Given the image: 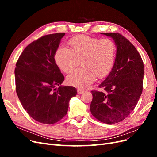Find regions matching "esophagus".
I'll return each instance as SVG.
<instances>
[{"label":"esophagus","mask_w":157,"mask_h":157,"mask_svg":"<svg viewBox=\"0 0 157 157\" xmlns=\"http://www.w3.org/2000/svg\"><path fill=\"white\" fill-rule=\"evenodd\" d=\"M77 92H78V94H83L84 92V90H81V89H78L77 90Z\"/></svg>","instance_id":"obj_1"}]
</instances>
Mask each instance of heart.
<instances>
[{
    "mask_svg": "<svg viewBox=\"0 0 157 157\" xmlns=\"http://www.w3.org/2000/svg\"><path fill=\"white\" fill-rule=\"evenodd\" d=\"M69 44L71 50L60 46L55 55L57 65L66 73L82 61L83 67L74 70L67 77L69 85L87 88L97 77L103 78L111 72L115 63L117 48L111 39L80 35L71 39Z\"/></svg>",
    "mask_w": 157,
    "mask_h": 157,
    "instance_id": "b5f03b06",
    "label": "heart"
}]
</instances>
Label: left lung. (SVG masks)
Wrapping results in <instances>:
<instances>
[{
  "mask_svg": "<svg viewBox=\"0 0 157 157\" xmlns=\"http://www.w3.org/2000/svg\"><path fill=\"white\" fill-rule=\"evenodd\" d=\"M101 34L115 41L117 56L111 72L99 85L105 92L92 90L90 109L96 119L112 124L125 119L136 106L143 90L144 66L139 52L124 36Z\"/></svg>",
  "mask_w": 157,
  "mask_h": 157,
  "instance_id": "left-lung-1",
  "label": "left lung"
}]
</instances>
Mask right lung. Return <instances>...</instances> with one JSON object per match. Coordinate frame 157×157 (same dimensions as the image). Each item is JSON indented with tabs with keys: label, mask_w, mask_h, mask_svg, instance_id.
<instances>
[{
	"label": "right lung",
	"mask_w": 157,
	"mask_h": 157,
	"mask_svg": "<svg viewBox=\"0 0 157 157\" xmlns=\"http://www.w3.org/2000/svg\"><path fill=\"white\" fill-rule=\"evenodd\" d=\"M64 35H47L31 42L20 55L14 71L16 93L23 109L33 119L46 124L66 115L70 99L77 92L74 87L61 86L64 76L54 59Z\"/></svg>",
	"instance_id": "add662e5"
}]
</instances>
